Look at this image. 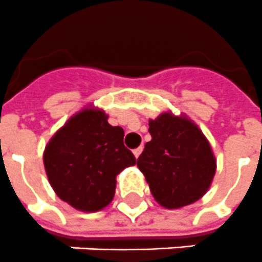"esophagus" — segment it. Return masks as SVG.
<instances>
[{"label":"esophagus","instance_id":"obj_1","mask_svg":"<svg viewBox=\"0 0 262 262\" xmlns=\"http://www.w3.org/2000/svg\"><path fill=\"white\" fill-rule=\"evenodd\" d=\"M142 150H143V147H138V148H135V150H134V156H135V158H138V157L141 156V152H142Z\"/></svg>","mask_w":262,"mask_h":262}]
</instances>
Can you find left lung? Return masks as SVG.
I'll return each mask as SVG.
<instances>
[{
	"instance_id": "1",
	"label": "left lung",
	"mask_w": 262,
	"mask_h": 262,
	"mask_svg": "<svg viewBox=\"0 0 262 262\" xmlns=\"http://www.w3.org/2000/svg\"><path fill=\"white\" fill-rule=\"evenodd\" d=\"M151 141L138 158L160 206L177 210L198 202L210 189L216 158L202 129L187 115L162 112L148 120Z\"/></svg>"
}]
</instances>
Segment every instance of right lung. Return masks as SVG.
Listing matches in <instances>:
<instances>
[{
    "mask_svg": "<svg viewBox=\"0 0 262 262\" xmlns=\"http://www.w3.org/2000/svg\"><path fill=\"white\" fill-rule=\"evenodd\" d=\"M124 131L108 115L88 105L69 119L43 152L47 179L56 196L82 211L105 208L115 196L116 176L137 160L123 143Z\"/></svg>",
    "mask_w": 262,
    "mask_h": 262,
    "instance_id": "obj_1",
    "label": "right lung"
}]
</instances>
